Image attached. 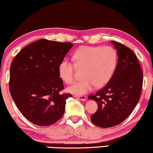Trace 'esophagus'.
Returning a JSON list of instances; mask_svg holds the SVG:
<instances>
[{"mask_svg":"<svg viewBox=\"0 0 153 153\" xmlns=\"http://www.w3.org/2000/svg\"><path fill=\"white\" fill-rule=\"evenodd\" d=\"M75 97H76L78 99L82 100V101H86V100H87V97L85 96H78H78H75Z\"/></svg>","mask_w":153,"mask_h":153,"instance_id":"34e87169","label":"esophagus"}]
</instances>
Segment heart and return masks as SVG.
Masks as SVG:
<instances>
[{"label":"heart","mask_w":153,"mask_h":153,"mask_svg":"<svg viewBox=\"0 0 153 153\" xmlns=\"http://www.w3.org/2000/svg\"><path fill=\"white\" fill-rule=\"evenodd\" d=\"M75 64L82 71V80L73 83L67 88L75 95H82L107 84L117 65V53L111 46H83L73 54ZM75 64L64 59L59 65V76L66 83L74 80Z\"/></svg>","instance_id":"obj_1"}]
</instances>
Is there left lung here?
<instances>
[{
  "instance_id": "left-lung-1",
  "label": "left lung",
  "mask_w": 153,
  "mask_h": 153,
  "mask_svg": "<svg viewBox=\"0 0 153 153\" xmlns=\"http://www.w3.org/2000/svg\"><path fill=\"white\" fill-rule=\"evenodd\" d=\"M118 61L113 75L105 87L88 97L98 109L90 119L102 128L115 126L126 119L138 104L143 87V72L135 53L123 44L111 41Z\"/></svg>"
}]
</instances>
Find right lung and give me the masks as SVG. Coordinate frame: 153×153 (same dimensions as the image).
<instances>
[{"label":"right lung","instance_id":"obj_1","mask_svg":"<svg viewBox=\"0 0 153 153\" xmlns=\"http://www.w3.org/2000/svg\"><path fill=\"white\" fill-rule=\"evenodd\" d=\"M73 44L40 39L21 50L11 63L10 92L17 109L34 124L56 123L65 111L71 94L63 90L59 65Z\"/></svg>","mask_w":153,"mask_h":153}]
</instances>
